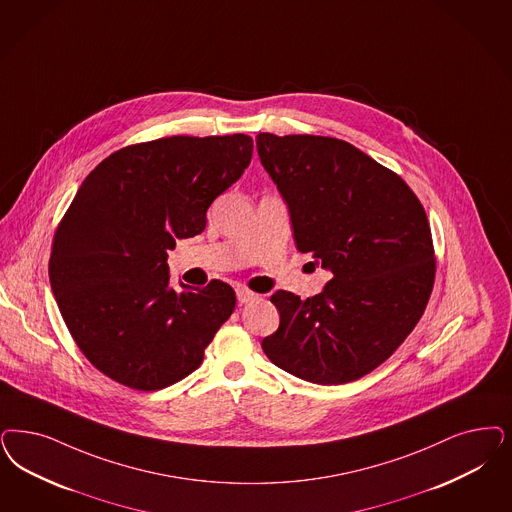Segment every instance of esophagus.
Here are the masks:
<instances>
[{
	"label": "esophagus",
	"mask_w": 512,
	"mask_h": 512,
	"mask_svg": "<svg viewBox=\"0 0 512 512\" xmlns=\"http://www.w3.org/2000/svg\"><path fill=\"white\" fill-rule=\"evenodd\" d=\"M236 299H238L240 304H247V302H253V300L259 299V295L253 293V291H249L246 287H238V289H236Z\"/></svg>",
	"instance_id": "34e87169"
}]
</instances>
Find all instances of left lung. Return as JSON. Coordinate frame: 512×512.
<instances>
[{
  "label": "left lung",
  "instance_id": "1",
  "mask_svg": "<svg viewBox=\"0 0 512 512\" xmlns=\"http://www.w3.org/2000/svg\"><path fill=\"white\" fill-rule=\"evenodd\" d=\"M257 151L289 208L299 251L333 272L316 297H270L280 327L261 346L306 382H353L405 342L431 297L435 251L422 202L348 141L261 132Z\"/></svg>",
  "mask_w": 512,
  "mask_h": 512
}]
</instances>
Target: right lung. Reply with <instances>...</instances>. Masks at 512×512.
Masks as SVG:
<instances>
[{"label": "right lung", "instance_id": "obj_1", "mask_svg": "<svg viewBox=\"0 0 512 512\" xmlns=\"http://www.w3.org/2000/svg\"><path fill=\"white\" fill-rule=\"evenodd\" d=\"M253 140L172 136L128 145L81 183L54 232L49 280L75 344L111 380L141 391L196 371L236 295L212 280L170 287L168 251L244 174Z\"/></svg>", "mask_w": 512, "mask_h": 512}]
</instances>
